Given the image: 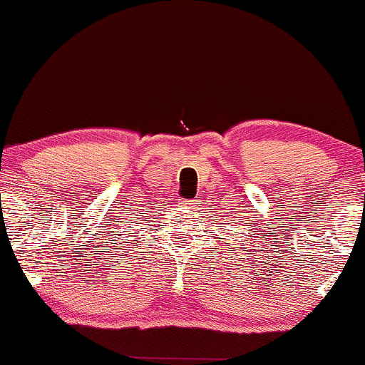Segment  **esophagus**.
I'll return each mask as SVG.
<instances>
[{
  "label": "esophagus",
  "mask_w": 365,
  "mask_h": 365,
  "mask_svg": "<svg viewBox=\"0 0 365 365\" xmlns=\"http://www.w3.org/2000/svg\"><path fill=\"white\" fill-rule=\"evenodd\" d=\"M183 204H185V205H192V200H185V202H183Z\"/></svg>",
  "instance_id": "obj_1"
}]
</instances>
